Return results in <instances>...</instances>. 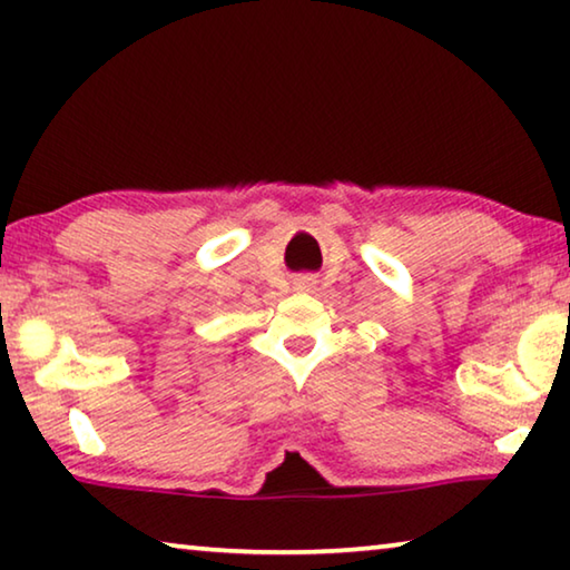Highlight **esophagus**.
<instances>
[{
	"label": "esophagus",
	"mask_w": 570,
	"mask_h": 570,
	"mask_svg": "<svg viewBox=\"0 0 570 570\" xmlns=\"http://www.w3.org/2000/svg\"><path fill=\"white\" fill-rule=\"evenodd\" d=\"M314 284H316V278H312V276L296 278V288H304V292H308V288H312Z\"/></svg>",
	"instance_id": "1"
}]
</instances>
